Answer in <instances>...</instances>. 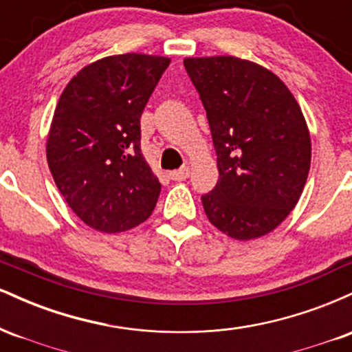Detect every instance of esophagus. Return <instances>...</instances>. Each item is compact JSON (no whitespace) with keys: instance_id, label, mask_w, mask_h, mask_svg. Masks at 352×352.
<instances>
[{"instance_id":"34e87169","label":"esophagus","mask_w":352,"mask_h":352,"mask_svg":"<svg viewBox=\"0 0 352 352\" xmlns=\"http://www.w3.org/2000/svg\"><path fill=\"white\" fill-rule=\"evenodd\" d=\"M188 173H190L188 167H182V168H179V170H172L170 173H168V177H170V179L175 180V182H182V180L187 179Z\"/></svg>"}]
</instances>
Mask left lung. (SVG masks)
Here are the masks:
<instances>
[{
	"instance_id": "1",
	"label": "left lung",
	"mask_w": 352,
	"mask_h": 352,
	"mask_svg": "<svg viewBox=\"0 0 352 352\" xmlns=\"http://www.w3.org/2000/svg\"><path fill=\"white\" fill-rule=\"evenodd\" d=\"M217 152L218 182L201 195L210 223L235 240L270 233L300 200L311 139L296 99L272 71L233 58H188Z\"/></svg>"
}]
</instances>
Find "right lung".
I'll return each instance as SVG.
<instances>
[{
  "mask_svg": "<svg viewBox=\"0 0 352 352\" xmlns=\"http://www.w3.org/2000/svg\"><path fill=\"white\" fill-rule=\"evenodd\" d=\"M170 59L120 54L80 69L60 94L47 164L72 212L119 233L152 215L160 182L140 151V116Z\"/></svg>",
  "mask_w": 352,
  "mask_h": 352,
  "instance_id": "obj_1",
  "label": "right lung"
}]
</instances>
